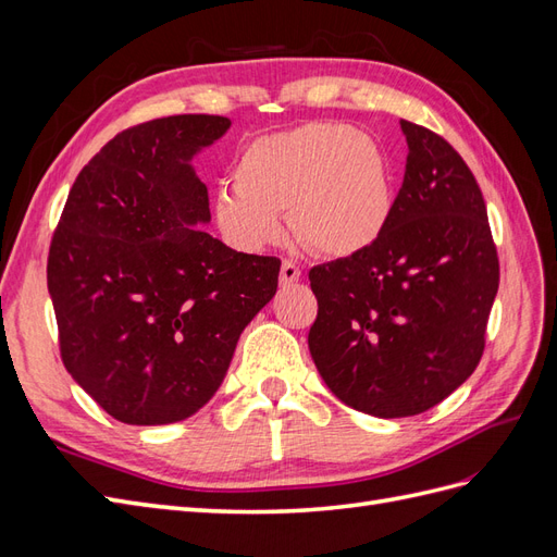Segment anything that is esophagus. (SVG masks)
<instances>
[{"label":"esophagus","mask_w":557,"mask_h":557,"mask_svg":"<svg viewBox=\"0 0 557 557\" xmlns=\"http://www.w3.org/2000/svg\"><path fill=\"white\" fill-rule=\"evenodd\" d=\"M299 278H301L299 264L293 262V260H283V264H281V285H283V288H285V285L297 283Z\"/></svg>","instance_id":"obj_1"}]
</instances>
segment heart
<instances>
[{"label": "heart", "mask_w": 557, "mask_h": 557, "mask_svg": "<svg viewBox=\"0 0 557 557\" xmlns=\"http://www.w3.org/2000/svg\"><path fill=\"white\" fill-rule=\"evenodd\" d=\"M285 213L295 237L318 256L367 250L393 213L381 146L342 123H305L246 144L234 185L218 188V227L234 246L260 250L283 239Z\"/></svg>", "instance_id": "obj_1"}]
</instances>
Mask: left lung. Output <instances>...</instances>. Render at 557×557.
<instances>
[{
	"label": "left lung",
	"instance_id": "obj_1",
	"mask_svg": "<svg viewBox=\"0 0 557 557\" xmlns=\"http://www.w3.org/2000/svg\"><path fill=\"white\" fill-rule=\"evenodd\" d=\"M407 170L381 237L309 272V350L330 391L379 418L432 409L474 372L499 285L485 201L440 134L401 121Z\"/></svg>",
	"mask_w": 557,
	"mask_h": 557
}]
</instances>
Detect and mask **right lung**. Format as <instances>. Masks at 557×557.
<instances>
[{
  "label": "right lung",
  "instance_id": "1",
  "mask_svg": "<svg viewBox=\"0 0 557 557\" xmlns=\"http://www.w3.org/2000/svg\"><path fill=\"white\" fill-rule=\"evenodd\" d=\"M227 127L188 113L115 134L76 176L50 239L60 358L121 423H178L205 407L276 295L278 258L195 227L211 211L190 158Z\"/></svg>",
  "mask_w": 557,
  "mask_h": 557
}]
</instances>
